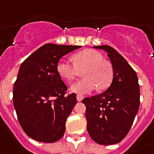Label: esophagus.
<instances>
[{"label": "esophagus", "mask_w": 154, "mask_h": 154, "mask_svg": "<svg viewBox=\"0 0 154 154\" xmlns=\"http://www.w3.org/2000/svg\"><path fill=\"white\" fill-rule=\"evenodd\" d=\"M83 95H81V94H77V100L78 101H82V99H83Z\"/></svg>", "instance_id": "34e87169"}]
</instances>
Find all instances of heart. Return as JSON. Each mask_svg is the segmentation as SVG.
Returning <instances> with one entry per match:
<instances>
[{
  "mask_svg": "<svg viewBox=\"0 0 154 154\" xmlns=\"http://www.w3.org/2000/svg\"><path fill=\"white\" fill-rule=\"evenodd\" d=\"M102 55L94 49H85L73 56L74 63L62 59L57 63V72L68 81H73L81 74L82 79L71 85L74 93L87 94L96 89L104 90L111 85L113 79V69L109 62L103 60Z\"/></svg>",
  "mask_w": 154,
  "mask_h": 154,
  "instance_id": "heart-1",
  "label": "heart"
}]
</instances>
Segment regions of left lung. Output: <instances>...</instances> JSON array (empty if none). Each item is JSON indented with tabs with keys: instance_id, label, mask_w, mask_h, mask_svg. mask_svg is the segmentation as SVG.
Masks as SVG:
<instances>
[{
	"instance_id": "obj_1",
	"label": "left lung",
	"mask_w": 154,
	"mask_h": 154,
	"mask_svg": "<svg viewBox=\"0 0 154 154\" xmlns=\"http://www.w3.org/2000/svg\"><path fill=\"white\" fill-rule=\"evenodd\" d=\"M107 52L113 68V81L105 92L82 102L86 106L87 129L101 145L121 142L131 129L140 107V85L136 73L124 57L109 45L94 46Z\"/></svg>"
}]
</instances>
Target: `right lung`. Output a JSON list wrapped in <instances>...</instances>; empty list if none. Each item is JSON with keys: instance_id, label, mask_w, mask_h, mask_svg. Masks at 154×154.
<instances>
[{"instance_id": "add662e5", "label": "right lung", "mask_w": 154, "mask_h": 154, "mask_svg": "<svg viewBox=\"0 0 154 154\" xmlns=\"http://www.w3.org/2000/svg\"><path fill=\"white\" fill-rule=\"evenodd\" d=\"M81 45L45 44L20 66L13 89V104L20 125L33 140L54 143L62 138L66 119L77 103L76 94L57 72L61 57Z\"/></svg>"}]
</instances>
